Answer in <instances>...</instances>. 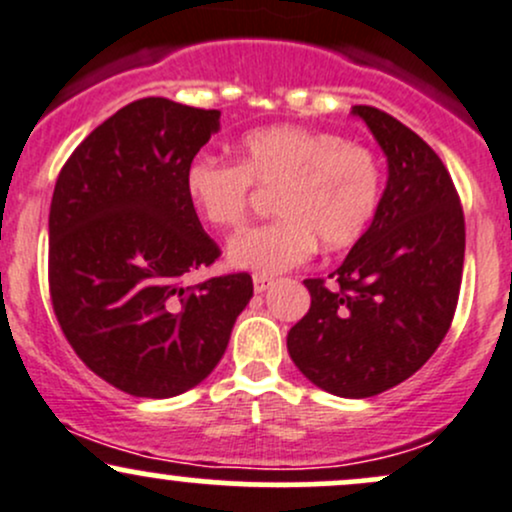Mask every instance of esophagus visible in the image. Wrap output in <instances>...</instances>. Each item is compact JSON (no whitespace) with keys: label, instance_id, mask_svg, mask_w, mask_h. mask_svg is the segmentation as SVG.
<instances>
[{"label":"esophagus","instance_id":"1","mask_svg":"<svg viewBox=\"0 0 512 512\" xmlns=\"http://www.w3.org/2000/svg\"><path fill=\"white\" fill-rule=\"evenodd\" d=\"M274 284L272 277H265V274H255L252 277V286H255V294H265L269 286Z\"/></svg>","mask_w":512,"mask_h":512}]
</instances>
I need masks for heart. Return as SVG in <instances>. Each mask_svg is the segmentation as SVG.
<instances>
[{"instance_id":"obj_1","label":"heart","mask_w":512,"mask_h":512,"mask_svg":"<svg viewBox=\"0 0 512 512\" xmlns=\"http://www.w3.org/2000/svg\"><path fill=\"white\" fill-rule=\"evenodd\" d=\"M252 184L277 187L265 226L228 243L230 267L272 274L301 265L316 250H345L372 226L381 201L379 160L364 145L301 126H269L240 140L238 165L213 155L194 157L184 172L189 204L213 228L245 221Z\"/></svg>"}]
</instances>
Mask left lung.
Returning <instances> with one entry per match:
<instances>
[{
	"instance_id": "left-lung-1",
	"label": "left lung",
	"mask_w": 512,
	"mask_h": 512,
	"mask_svg": "<svg viewBox=\"0 0 512 512\" xmlns=\"http://www.w3.org/2000/svg\"><path fill=\"white\" fill-rule=\"evenodd\" d=\"M389 162L372 226L286 335L299 372L342 398H369L413 376L445 340L464 269V213L447 167L418 133L374 106H352Z\"/></svg>"
}]
</instances>
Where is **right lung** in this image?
<instances>
[{
    "instance_id": "add662e5",
    "label": "right lung",
    "mask_w": 512,
    "mask_h": 512,
    "mask_svg": "<svg viewBox=\"0 0 512 512\" xmlns=\"http://www.w3.org/2000/svg\"><path fill=\"white\" fill-rule=\"evenodd\" d=\"M218 119L216 109L138 99L94 128L55 182V318L77 357L131 396L170 398L201 384L252 299L247 272L184 286L221 255L184 192L187 165Z\"/></svg>"
}]
</instances>
